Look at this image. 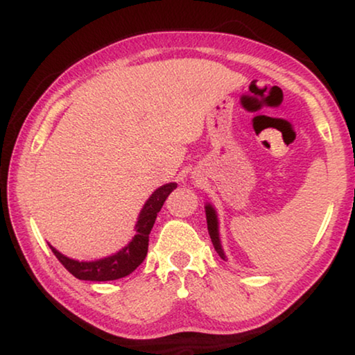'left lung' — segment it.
Instances as JSON below:
<instances>
[{
    "instance_id": "left-lung-1",
    "label": "left lung",
    "mask_w": 355,
    "mask_h": 355,
    "mask_svg": "<svg viewBox=\"0 0 355 355\" xmlns=\"http://www.w3.org/2000/svg\"><path fill=\"white\" fill-rule=\"evenodd\" d=\"M205 215H207V226H208V234H210V239L213 242V247L218 252V255L221 257L223 260H226L225 250H223L221 241H220V223H218V215L216 210L213 208L211 203H207L205 205Z\"/></svg>"
}]
</instances>
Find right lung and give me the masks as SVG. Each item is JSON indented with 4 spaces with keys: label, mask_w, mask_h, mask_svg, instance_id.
Segmentation results:
<instances>
[{
    "label": "right lung",
    "mask_w": 355,
    "mask_h": 355,
    "mask_svg": "<svg viewBox=\"0 0 355 355\" xmlns=\"http://www.w3.org/2000/svg\"><path fill=\"white\" fill-rule=\"evenodd\" d=\"M176 187V182L164 184V186L158 187L157 191L150 196V198L145 202V205L139 213L137 223H135L134 230L137 234L132 237V241H130L128 245L123 247V249L116 252L113 255L94 261H79L62 255L61 252H58L51 244L48 245H50L51 252L56 255V259L61 261L62 266H64L71 275H74L77 279L113 281L124 278V276L132 273V271L145 260V257H147L150 231H152L155 220H157V215L158 211L162 210L164 200H166L169 193H171Z\"/></svg>",
    "instance_id": "right-lung-1"
}]
</instances>
